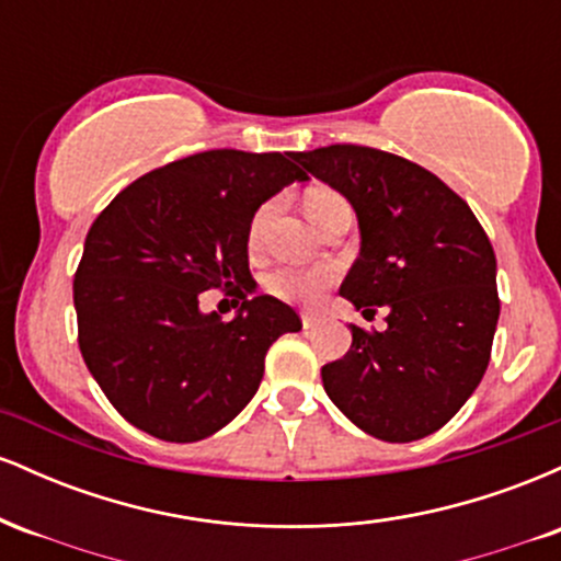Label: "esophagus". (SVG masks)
Listing matches in <instances>:
<instances>
[{"label": "esophagus", "mask_w": 561, "mask_h": 561, "mask_svg": "<svg viewBox=\"0 0 561 561\" xmlns=\"http://www.w3.org/2000/svg\"><path fill=\"white\" fill-rule=\"evenodd\" d=\"M302 327H306V330H313V327H319L321 324V317H317V313H302Z\"/></svg>", "instance_id": "esophagus-1"}]
</instances>
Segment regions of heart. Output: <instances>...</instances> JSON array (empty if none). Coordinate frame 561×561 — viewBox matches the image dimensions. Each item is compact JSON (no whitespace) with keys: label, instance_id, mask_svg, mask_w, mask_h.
<instances>
[{"label":"heart","instance_id":"b5f03b06","mask_svg":"<svg viewBox=\"0 0 561 561\" xmlns=\"http://www.w3.org/2000/svg\"><path fill=\"white\" fill-rule=\"evenodd\" d=\"M337 199L340 197L330 190L308 192V197H306L308 218L317 224L321 210H324L327 205L337 203ZM268 210H272V205H261L259 214H255L253 221H250V242H259V237L263 234V227H266ZM332 282H334L332 268L282 266V268H274L272 274H266L263 285H266L268 293L276 295L279 300L298 302V306H311V302H317L321 298V293H324Z\"/></svg>","mask_w":561,"mask_h":561}]
</instances>
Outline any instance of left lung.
I'll return each mask as SVG.
<instances>
[{
  "mask_svg": "<svg viewBox=\"0 0 561 561\" xmlns=\"http://www.w3.org/2000/svg\"><path fill=\"white\" fill-rule=\"evenodd\" d=\"M295 160L353 205L362 253L340 295L388 330L351 324V351L321 366L332 403L364 433L411 443L440 430L472 396L499 324L495 253L469 205L411 160L358 145Z\"/></svg>",
  "mask_w": 561,
  "mask_h": 561,
  "instance_id": "1",
  "label": "left lung"
}]
</instances>
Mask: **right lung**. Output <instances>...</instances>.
<instances>
[{"instance_id":"obj_1","label":"right lung","mask_w":561,"mask_h":561,"mask_svg":"<svg viewBox=\"0 0 561 561\" xmlns=\"http://www.w3.org/2000/svg\"><path fill=\"white\" fill-rule=\"evenodd\" d=\"M293 152L208 150L118 192L96 216L73 279L79 347L118 414L169 443L218 433L250 403L266 351L300 317L255 295L248 237L255 210L306 173ZM243 300L221 322L198 293Z\"/></svg>"}]
</instances>
